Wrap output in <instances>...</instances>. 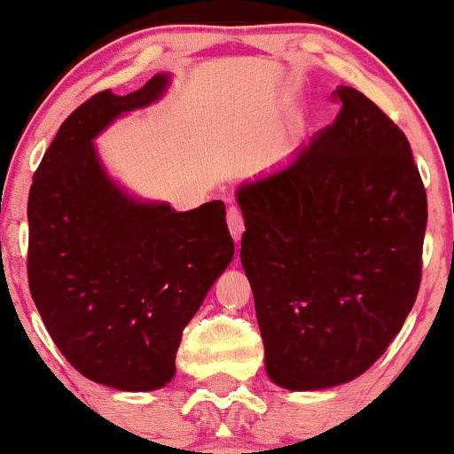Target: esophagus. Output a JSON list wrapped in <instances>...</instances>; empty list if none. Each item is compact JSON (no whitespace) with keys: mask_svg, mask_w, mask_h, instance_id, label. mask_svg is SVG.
Instances as JSON below:
<instances>
[{"mask_svg":"<svg viewBox=\"0 0 454 454\" xmlns=\"http://www.w3.org/2000/svg\"><path fill=\"white\" fill-rule=\"evenodd\" d=\"M227 225H229V233H231L233 242H240L242 231H245V218H242L240 209H238V207H229Z\"/></svg>","mask_w":454,"mask_h":454,"instance_id":"esophagus-1","label":"esophagus"}]
</instances>
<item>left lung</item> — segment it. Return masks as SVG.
<instances>
[{"label":"left lung","instance_id":"1","mask_svg":"<svg viewBox=\"0 0 454 454\" xmlns=\"http://www.w3.org/2000/svg\"><path fill=\"white\" fill-rule=\"evenodd\" d=\"M289 168L238 190L240 260L269 378L344 384L380 360L415 304L428 203L406 134L356 88Z\"/></svg>","mask_w":454,"mask_h":454}]
</instances>
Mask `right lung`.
Here are the masks:
<instances>
[{"label": "right lung", "mask_w": 454, "mask_h": 454, "mask_svg": "<svg viewBox=\"0 0 454 454\" xmlns=\"http://www.w3.org/2000/svg\"><path fill=\"white\" fill-rule=\"evenodd\" d=\"M168 88L94 94L61 123L28 196V285L66 360L119 390H154L176 371L183 329L233 258L223 200L192 212L129 199L92 138Z\"/></svg>", "instance_id": "obj_1"}]
</instances>
